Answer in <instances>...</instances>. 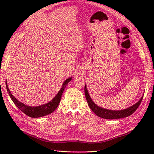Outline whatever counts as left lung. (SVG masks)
<instances>
[{"instance_id":"left-lung-1","label":"left lung","mask_w":154,"mask_h":154,"mask_svg":"<svg viewBox=\"0 0 154 154\" xmlns=\"http://www.w3.org/2000/svg\"><path fill=\"white\" fill-rule=\"evenodd\" d=\"M85 97L87 101L88 105L90 107V109L94 112V114H96L98 116L103 118V119L110 120L122 119V118L128 117L131 115V114H132L135 112L136 110L138 109V106H140L143 97V94L141 99H140L138 103H136L132 106L127 108L126 109L121 110H112L106 109H103V108L97 106L90 97L89 94L88 93L86 85H85Z\"/></svg>"}]
</instances>
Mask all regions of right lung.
<instances>
[{"label":"right lung","mask_w":154,"mask_h":154,"mask_svg":"<svg viewBox=\"0 0 154 154\" xmlns=\"http://www.w3.org/2000/svg\"><path fill=\"white\" fill-rule=\"evenodd\" d=\"M71 79L72 77H71L64 81L63 85H62L61 89L56 94V96L52 99V100L50 101V102L46 104H42L41 106H29L26 105V104L20 102V101H18L14 96L12 95V93H11V91H10L8 89V85L6 82V87L10 97H11L12 100L14 102L15 105L17 106L20 110L22 111L23 112H24L25 114H26V115L28 116L32 117V118H39L44 116H46L48 114H50L53 112L54 111L57 109L59 104L60 103L62 93H63L65 87L67 86V85L71 80Z\"/></svg>","instance_id":"right-lung-1"}]
</instances>
